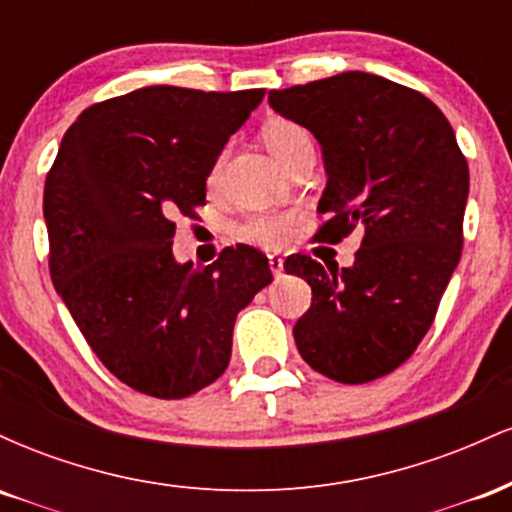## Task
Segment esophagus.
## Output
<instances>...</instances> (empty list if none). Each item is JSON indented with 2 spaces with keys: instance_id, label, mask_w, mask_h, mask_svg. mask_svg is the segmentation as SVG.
Returning <instances> with one entry per match:
<instances>
[{
  "instance_id": "obj_1",
  "label": "esophagus",
  "mask_w": 512,
  "mask_h": 512,
  "mask_svg": "<svg viewBox=\"0 0 512 512\" xmlns=\"http://www.w3.org/2000/svg\"><path fill=\"white\" fill-rule=\"evenodd\" d=\"M269 269H272V274L276 276V279H279V276L284 274V260H281V257H276V255H269Z\"/></svg>"
}]
</instances>
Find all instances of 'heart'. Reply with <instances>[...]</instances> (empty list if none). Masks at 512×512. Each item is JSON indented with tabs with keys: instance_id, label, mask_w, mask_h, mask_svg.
Returning a JSON list of instances; mask_svg holds the SVG:
<instances>
[{
	"instance_id": "heart-1",
	"label": "heart",
	"mask_w": 512,
	"mask_h": 512,
	"mask_svg": "<svg viewBox=\"0 0 512 512\" xmlns=\"http://www.w3.org/2000/svg\"><path fill=\"white\" fill-rule=\"evenodd\" d=\"M262 142L267 144V149L279 158L281 163H286L303 146L313 144L308 129L298 125L293 120H269L262 127ZM219 168L211 170L209 180H216ZM240 236L250 243L264 245V248H281L293 236V216L291 214H257L250 216L248 221L240 226Z\"/></svg>"
}]
</instances>
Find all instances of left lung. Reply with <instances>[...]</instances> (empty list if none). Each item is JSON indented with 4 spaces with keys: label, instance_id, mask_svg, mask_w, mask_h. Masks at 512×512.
I'll return each mask as SVG.
<instances>
[{
    "label": "left lung",
    "instance_id": "left-lung-1",
    "mask_svg": "<svg viewBox=\"0 0 512 512\" xmlns=\"http://www.w3.org/2000/svg\"><path fill=\"white\" fill-rule=\"evenodd\" d=\"M269 105L322 146L317 211L330 219L315 238L363 233L351 267L308 255L284 262L313 289L293 327L298 351L337 383L383 378L424 339L460 262L467 158L436 103L383 76L344 72L269 91Z\"/></svg>",
    "mask_w": 512,
    "mask_h": 512
}]
</instances>
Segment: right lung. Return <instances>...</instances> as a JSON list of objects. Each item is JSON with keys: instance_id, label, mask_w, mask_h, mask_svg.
I'll return each instance as SVG.
<instances>
[{"instance_id": "obj_1", "label": "right lung", "mask_w": 512, "mask_h": 512, "mask_svg": "<svg viewBox=\"0 0 512 512\" xmlns=\"http://www.w3.org/2000/svg\"><path fill=\"white\" fill-rule=\"evenodd\" d=\"M264 88L146 86L96 103L62 137L45 180L50 276L93 354L158 399L190 397L228 368L236 315L272 284L267 257L226 248L175 262V214L195 216L228 137Z\"/></svg>"}]
</instances>
